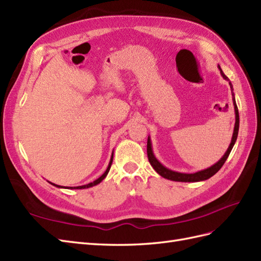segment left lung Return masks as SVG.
Returning <instances> with one entry per match:
<instances>
[{
	"instance_id": "8db88e82",
	"label": "left lung",
	"mask_w": 261,
	"mask_h": 261,
	"mask_svg": "<svg viewBox=\"0 0 261 261\" xmlns=\"http://www.w3.org/2000/svg\"><path fill=\"white\" fill-rule=\"evenodd\" d=\"M218 68H220L221 70V74L223 78L225 80H227L228 83H229V87H230V90L233 91V84L230 83L229 79L227 78L226 75L224 74V72L222 71L221 67L218 66ZM233 95V103H234V109H235V127H234V133H233V137H231V142H230V145L229 147L227 148L226 152L224 153V156L217 161V163L215 165H213L212 167H210L207 169H205V170H201V171H198L195 173H181V172H177V171H172L170 170V169H168L166 167H164L163 165H161L159 161L157 160V158L154 157V154L152 152V148H151V142H150V138L148 137V140H147V154H148V160H149L150 165L152 166V168L154 169V170L157 171V173H159L161 177H164L168 180H172V181H179V182H198V181H203V180H206L211 177H213V175L220 170V169L223 167V165L225 164V161H226V159L228 158L229 153L231 151V149H233V147L235 145V142L237 139V135H238V129H239V114H238V109H237V105H236V101H235V96H234V93L231 94Z\"/></svg>"
}]
</instances>
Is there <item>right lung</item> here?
<instances>
[{
    "mask_svg": "<svg viewBox=\"0 0 261 261\" xmlns=\"http://www.w3.org/2000/svg\"><path fill=\"white\" fill-rule=\"evenodd\" d=\"M112 163H113V153H112V157H111V160H110V164H109V167H108V169L107 170H105V172L101 175L100 178L98 179H96V180H94L93 182H91V183H88V185H84V186H80V187H68L67 189H87V188H91V187H93V186H96V185H98V183H100L105 177H107V174L109 173V171H110V168H111V166H112ZM51 183V182H50ZM53 186H55V187H57V188H63V187H60V186H57V185H54V183H51Z\"/></svg>",
    "mask_w": 261,
    "mask_h": 261,
    "instance_id": "add662e5",
    "label": "right lung"
}]
</instances>
